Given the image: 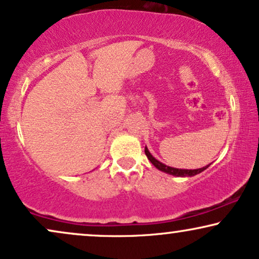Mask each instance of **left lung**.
Here are the masks:
<instances>
[{"instance_id": "1", "label": "left lung", "mask_w": 259, "mask_h": 259, "mask_svg": "<svg viewBox=\"0 0 259 259\" xmlns=\"http://www.w3.org/2000/svg\"><path fill=\"white\" fill-rule=\"evenodd\" d=\"M145 154L147 156V158L150 159V162L153 164L154 166L157 167V169L163 171V172H166V174H170V175H174V176H181V177H186V176H195V175L202 172L203 170H206L208 166L210 165H206L203 167H201V169H195V170H184V169H176V167H171V166H167L165 164L160 163L159 160H157L154 157L152 156L149 152V150H147V147H145Z\"/></svg>"}]
</instances>
